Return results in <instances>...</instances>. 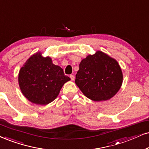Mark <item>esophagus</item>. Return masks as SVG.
<instances>
[{
    "instance_id": "obj_1",
    "label": "esophagus",
    "mask_w": 149,
    "mask_h": 149,
    "mask_svg": "<svg viewBox=\"0 0 149 149\" xmlns=\"http://www.w3.org/2000/svg\"><path fill=\"white\" fill-rule=\"evenodd\" d=\"M70 78H71V80L73 81V80H75V76H73V75H71V76H70Z\"/></svg>"
}]
</instances>
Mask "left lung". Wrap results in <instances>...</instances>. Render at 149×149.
Returning <instances> with one entry per match:
<instances>
[{"instance_id": "8db88e82", "label": "left lung", "mask_w": 149, "mask_h": 149, "mask_svg": "<svg viewBox=\"0 0 149 149\" xmlns=\"http://www.w3.org/2000/svg\"><path fill=\"white\" fill-rule=\"evenodd\" d=\"M122 82L123 74L118 61L101 51L82 60L75 80L82 93L95 102L113 97Z\"/></svg>"}]
</instances>
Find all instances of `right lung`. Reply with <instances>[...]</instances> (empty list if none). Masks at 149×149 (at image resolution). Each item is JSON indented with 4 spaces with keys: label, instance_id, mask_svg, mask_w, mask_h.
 Masks as SVG:
<instances>
[{
    "label": "right lung",
    "instance_id": "right-lung-1",
    "mask_svg": "<svg viewBox=\"0 0 149 149\" xmlns=\"http://www.w3.org/2000/svg\"><path fill=\"white\" fill-rule=\"evenodd\" d=\"M63 69L52 63L49 56L36 52L28 58L18 73L22 95L31 102L46 105L55 100L64 84L70 80Z\"/></svg>",
    "mask_w": 149,
    "mask_h": 149
}]
</instances>
